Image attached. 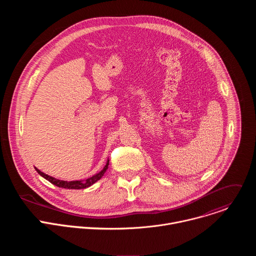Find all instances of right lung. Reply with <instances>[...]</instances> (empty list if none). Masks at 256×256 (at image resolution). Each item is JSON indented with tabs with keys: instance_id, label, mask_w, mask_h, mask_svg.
Masks as SVG:
<instances>
[{
	"instance_id": "1",
	"label": "right lung",
	"mask_w": 256,
	"mask_h": 256,
	"mask_svg": "<svg viewBox=\"0 0 256 256\" xmlns=\"http://www.w3.org/2000/svg\"><path fill=\"white\" fill-rule=\"evenodd\" d=\"M108 165H109V160H107V163L106 165L103 167V169L98 172L97 174L93 175L92 177L90 178H87L86 180L84 181H80V180H76V181H64V180H60V179H56L54 178L52 176H50L44 172H42L40 170H38V168H35V170L38 172V174H40L44 178H46V180H48L50 184L58 186V188H68V190H82V188H89L93 184H95L96 181H98L102 176L103 174L106 172L107 168H108Z\"/></svg>"
}]
</instances>
